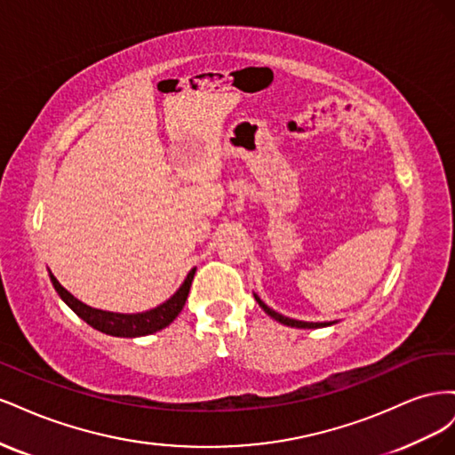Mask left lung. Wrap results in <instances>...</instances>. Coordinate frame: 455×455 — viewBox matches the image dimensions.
<instances>
[{"mask_svg": "<svg viewBox=\"0 0 455 455\" xmlns=\"http://www.w3.org/2000/svg\"><path fill=\"white\" fill-rule=\"evenodd\" d=\"M256 298V301L259 304V307L264 309L269 316H273L275 321H279L281 324H286V326H296V328H321V326H328V324H332V323H304V321H296V319H288V316H284V315H281V313H277V311H273L271 307H267L264 301H261L258 296H254Z\"/></svg>", "mask_w": 455, "mask_h": 455, "instance_id": "1", "label": "left lung"}]
</instances>
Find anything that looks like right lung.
<instances>
[{"mask_svg": "<svg viewBox=\"0 0 455 455\" xmlns=\"http://www.w3.org/2000/svg\"><path fill=\"white\" fill-rule=\"evenodd\" d=\"M51 275V281L54 291L59 292V296L66 301V306L70 307L77 316H81L87 324H91L92 328L100 330L104 334L109 336H117V338H139V336H148L154 334L157 330H163L164 326H169L178 313L182 311L186 299H188V292L191 281H194L196 269H191L188 273V277L184 281V284L178 288L176 294L161 304L156 309H149L146 313H136V315H123V313H109V311H100V309H92L89 306H85L84 301H79L77 298H74L66 288L54 279V275Z\"/></svg>", "mask_w": 455, "mask_h": 455, "instance_id": "obj_1", "label": "right lung"}]
</instances>
